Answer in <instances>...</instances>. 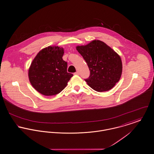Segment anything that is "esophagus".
<instances>
[{"instance_id": "obj_1", "label": "esophagus", "mask_w": 154, "mask_h": 154, "mask_svg": "<svg viewBox=\"0 0 154 154\" xmlns=\"http://www.w3.org/2000/svg\"><path fill=\"white\" fill-rule=\"evenodd\" d=\"M74 75H79V72H78V71H77V72H76L75 73H74Z\"/></svg>"}]
</instances>
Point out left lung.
Listing matches in <instances>:
<instances>
[{
	"label": "left lung",
	"instance_id": "left-lung-1",
	"mask_svg": "<svg viewBox=\"0 0 154 154\" xmlns=\"http://www.w3.org/2000/svg\"><path fill=\"white\" fill-rule=\"evenodd\" d=\"M90 70L88 85L97 92L111 89L119 81L122 63L120 56L105 43L94 40L86 45L77 46Z\"/></svg>",
	"mask_w": 154,
	"mask_h": 154
}]
</instances>
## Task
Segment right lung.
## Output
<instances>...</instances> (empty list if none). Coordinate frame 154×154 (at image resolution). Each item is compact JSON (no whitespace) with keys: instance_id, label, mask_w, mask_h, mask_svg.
<instances>
[{"instance_id":"add662e5","label":"right lung","mask_w":154,"mask_h":154,"mask_svg":"<svg viewBox=\"0 0 154 154\" xmlns=\"http://www.w3.org/2000/svg\"><path fill=\"white\" fill-rule=\"evenodd\" d=\"M64 49L56 46L42 49L32 62L28 71L32 86L40 94L52 96L60 93L73 74L67 72V62L63 60Z\"/></svg>"}]
</instances>
